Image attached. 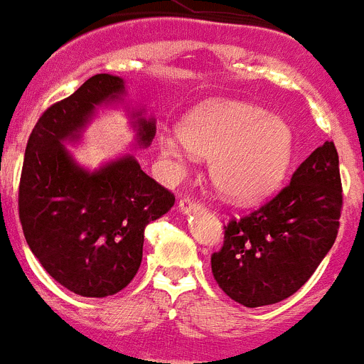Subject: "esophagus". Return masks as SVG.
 I'll list each match as a JSON object with an SVG mask.
<instances>
[{
  "label": "esophagus",
  "instance_id": "34e87169",
  "mask_svg": "<svg viewBox=\"0 0 364 364\" xmlns=\"http://www.w3.org/2000/svg\"><path fill=\"white\" fill-rule=\"evenodd\" d=\"M178 209L182 213H191L196 209H202V204H200V200L193 198V196H184V198H180Z\"/></svg>",
  "mask_w": 364,
  "mask_h": 364
}]
</instances>
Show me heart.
<instances>
[{"label": "heart", "mask_w": 364, "mask_h": 364, "mask_svg": "<svg viewBox=\"0 0 364 364\" xmlns=\"http://www.w3.org/2000/svg\"><path fill=\"white\" fill-rule=\"evenodd\" d=\"M160 149L175 162L211 156L216 188L238 202L265 195L285 173L292 135L285 122L251 102L215 99L196 106L182 132L160 136Z\"/></svg>", "instance_id": "heart-1"}]
</instances>
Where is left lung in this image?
<instances>
[{
  "label": "left lung",
  "instance_id": "obj_1",
  "mask_svg": "<svg viewBox=\"0 0 364 364\" xmlns=\"http://www.w3.org/2000/svg\"><path fill=\"white\" fill-rule=\"evenodd\" d=\"M341 209L338 149L326 141L278 195L223 225L222 249L211 255L218 287L249 309L292 296L334 245Z\"/></svg>",
  "mask_w": 364,
  "mask_h": 364
}]
</instances>
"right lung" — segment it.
<instances>
[{
	"instance_id": "1",
	"label": "right lung",
	"mask_w": 364,
	"mask_h": 364,
	"mask_svg": "<svg viewBox=\"0 0 364 364\" xmlns=\"http://www.w3.org/2000/svg\"><path fill=\"white\" fill-rule=\"evenodd\" d=\"M122 92L121 77L97 73L46 108L28 136L19 178V222L30 251L55 282L85 298L117 294L135 278L146 225L175 204L132 155L90 173L63 146ZM136 126V141L148 146L155 121L139 119Z\"/></svg>"
}]
</instances>
